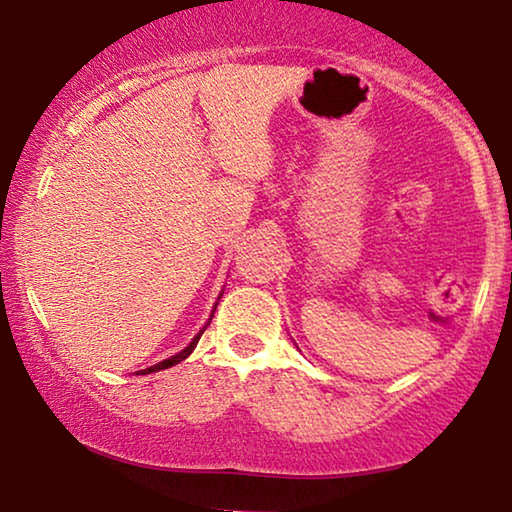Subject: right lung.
Returning <instances> with one entry per match:
<instances>
[{
	"label": "right lung",
	"instance_id": "right-lung-1",
	"mask_svg": "<svg viewBox=\"0 0 512 512\" xmlns=\"http://www.w3.org/2000/svg\"><path fill=\"white\" fill-rule=\"evenodd\" d=\"M200 335H202V331H200L198 335H195V338H193V342H191V345H188L186 349H181V352H179V354H174V356H170V359H165V361H160V363H156V366H151V368H146V370H142V373L146 375V373H153V370H165V368H170V366H174V363L184 361V359H186V356L193 352V349H195V345H198Z\"/></svg>",
	"mask_w": 512,
	"mask_h": 512
}]
</instances>
